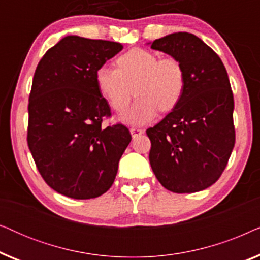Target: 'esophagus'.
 <instances>
[{
  "mask_svg": "<svg viewBox=\"0 0 260 260\" xmlns=\"http://www.w3.org/2000/svg\"><path fill=\"white\" fill-rule=\"evenodd\" d=\"M143 133H144V131L142 129H138V127H131V129H130V134L134 138L140 136V135H142Z\"/></svg>",
  "mask_w": 260,
  "mask_h": 260,
  "instance_id": "34e87169",
  "label": "esophagus"
}]
</instances>
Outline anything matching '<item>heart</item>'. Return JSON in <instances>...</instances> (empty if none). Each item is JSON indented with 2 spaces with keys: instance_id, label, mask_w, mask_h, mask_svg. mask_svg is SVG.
<instances>
[{
  "instance_id": "heart-1",
  "label": "heart",
  "mask_w": 260,
  "mask_h": 260,
  "mask_svg": "<svg viewBox=\"0 0 260 260\" xmlns=\"http://www.w3.org/2000/svg\"><path fill=\"white\" fill-rule=\"evenodd\" d=\"M186 71L174 56H163L143 48H133L118 56L116 69L102 66L95 71L101 94L116 112H123L134 95L133 108L123 116L126 123L143 125L162 112L179 105L186 91Z\"/></svg>"
}]
</instances>
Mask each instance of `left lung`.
I'll return each instance as SVG.
<instances>
[{"label":"left lung","mask_w":260,"mask_h":260,"mask_svg":"<svg viewBox=\"0 0 260 260\" xmlns=\"http://www.w3.org/2000/svg\"><path fill=\"white\" fill-rule=\"evenodd\" d=\"M151 48L179 59L187 77L179 105L147 130L152 172L174 193L204 190L221 176L236 142L226 69L209 46L186 31L157 39Z\"/></svg>","instance_id":"left-lung-1"}]
</instances>
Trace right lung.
Wrapping results in <instances>:
<instances>
[{"label": "right lung", "mask_w": 260, "mask_h": 260, "mask_svg": "<svg viewBox=\"0 0 260 260\" xmlns=\"http://www.w3.org/2000/svg\"><path fill=\"white\" fill-rule=\"evenodd\" d=\"M122 49L118 42L69 35L35 70L28 147L45 182L65 197L85 200L108 191L131 141L123 124L103 126L111 109L95 84V71Z\"/></svg>", "instance_id": "right-lung-1"}]
</instances>
